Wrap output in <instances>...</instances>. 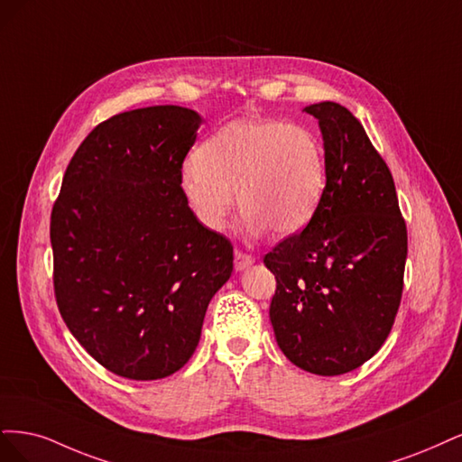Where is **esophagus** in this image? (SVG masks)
I'll list each match as a JSON object with an SVG mask.
<instances>
[{"label":"esophagus","mask_w":462,"mask_h":462,"mask_svg":"<svg viewBox=\"0 0 462 462\" xmlns=\"http://www.w3.org/2000/svg\"><path fill=\"white\" fill-rule=\"evenodd\" d=\"M251 263H253V257L247 255V253H244L242 249H236L234 251V266H236V271L245 269V266H249Z\"/></svg>","instance_id":"esophagus-1"}]
</instances>
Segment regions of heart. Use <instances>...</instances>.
<instances>
[{"mask_svg":"<svg viewBox=\"0 0 462 462\" xmlns=\"http://www.w3.org/2000/svg\"><path fill=\"white\" fill-rule=\"evenodd\" d=\"M326 184L324 152L303 125L271 116L236 118L217 128L186 162L180 188L199 222L226 230L237 205L251 232H300L310 220Z\"/></svg>","mask_w":462,"mask_h":462,"instance_id":"obj_1","label":"heart"}]
</instances>
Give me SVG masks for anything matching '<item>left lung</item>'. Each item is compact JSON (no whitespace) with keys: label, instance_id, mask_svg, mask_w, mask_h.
Returning a JSON list of instances; mask_svg holds the SVG:
<instances>
[{"label":"left lung","instance_id":"obj_1","mask_svg":"<svg viewBox=\"0 0 462 462\" xmlns=\"http://www.w3.org/2000/svg\"><path fill=\"white\" fill-rule=\"evenodd\" d=\"M324 140L326 186L309 225L263 263L276 278L271 322L288 359L319 376L366 363L395 322L407 261V225L393 176L353 113L307 106Z\"/></svg>","mask_w":462,"mask_h":462}]
</instances>
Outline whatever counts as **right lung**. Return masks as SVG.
Wrapping results in <instances>:
<instances>
[{
	"mask_svg": "<svg viewBox=\"0 0 462 462\" xmlns=\"http://www.w3.org/2000/svg\"><path fill=\"white\" fill-rule=\"evenodd\" d=\"M201 116L155 106L99 123L53 203V291L70 334L130 380H159L196 351L234 247L203 226L180 188Z\"/></svg>",
	"mask_w": 462,
	"mask_h": 462,
	"instance_id": "add662e5",
	"label": "right lung"
}]
</instances>
